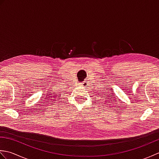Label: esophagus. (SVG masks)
<instances>
[{
	"mask_svg": "<svg viewBox=\"0 0 159 159\" xmlns=\"http://www.w3.org/2000/svg\"><path fill=\"white\" fill-rule=\"evenodd\" d=\"M81 84H82V85L83 86H87V81H83V83H81Z\"/></svg>",
	"mask_w": 159,
	"mask_h": 159,
	"instance_id": "obj_1",
	"label": "esophagus"
}]
</instances>
